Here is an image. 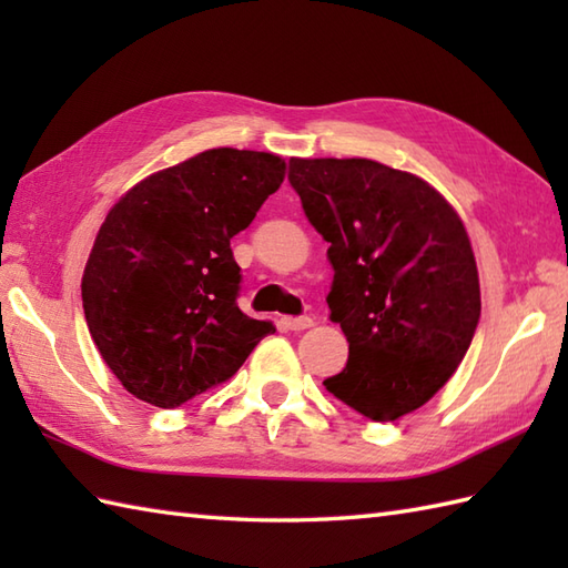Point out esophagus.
I'll list each match as a JSON object with an SVG mask.
<instances>
[{
    "label": "esophagus",
    "instance_id": "esophagus-1",
    "mask_svg": "<svg viewBox=\"0 0 568 568\" xmlns=\"http://www.w3.org/2000/svg\"><path fill=\"white\" fill-rule=\"evenodd\" d=\"M283 324L287 329L300 332V329H310L312 327V317L303 315V317H283Z\"/></svg>",
    "mask_w": 568,
    "mask_h": 568
}]
</instances>
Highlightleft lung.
I'll use <instances>...</instances> for the list:
<instances>
[{"label": "left lung", "mask_w": 568, "mask_h": 568, "mask_svg": "<svg viewBox=\"0 0 568 568\" xmlns=\"http://www.w3.org/2000/svg\"><path fill=\"white\" fill-rule=\"evenodd\" d=\"M287 180L329 244V320L348 342L324 385L373 422L413 413L452 378L480 320L464 222L425 180L378 161L291 159Z\"/></svg>", "instance_id": "left-lung-1"}]
</instances>
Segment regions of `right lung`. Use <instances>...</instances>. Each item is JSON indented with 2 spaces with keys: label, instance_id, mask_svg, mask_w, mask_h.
<instances>
[{
  "label": "right lung",
  "instance_id": "right-lung-1",
  "mask_svg": "<svg viewBox=\"0 0 568 568\" xmlns=\"http://www.w3.org/2000/svg\"><path fill=\"white\" fill-rule=\"evenodd\" d=\"M283 178L281 155L210 149L141 180L106 214L82 310L104 364L139 400L180 407L275 332L236 305L232 239Z\"/></svg>",
  "mask_w": 568,
  "mask_h": 568
}]
</instances>
